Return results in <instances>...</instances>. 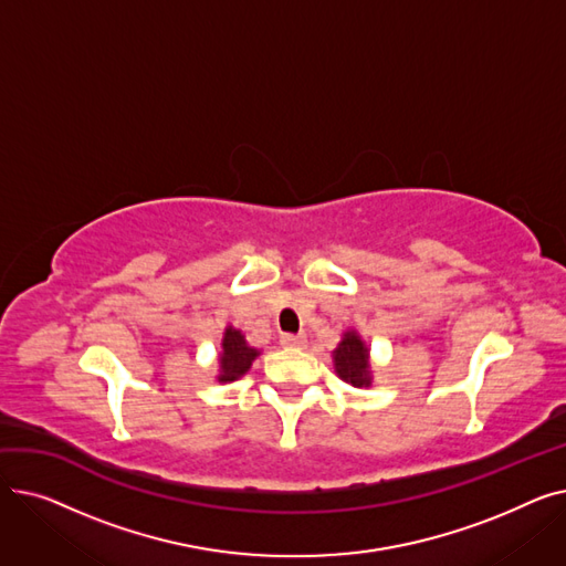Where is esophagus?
<instances>
[{
  "label": "esophagus",
  "instance_id": "1",
  "mask_svg": "<svg viewBox=\"0 0 566 566\" xmlns=\"http://www.w3.org/2000/svg\"><path fill=\"white\" fill-rule=\"evenodd\" d=\"M280 342L284 348H303L307 344V339L303 335H282Z\"/></svg>",
  "mask_w": 566,
  "mask_h": 566
}]
</instances>
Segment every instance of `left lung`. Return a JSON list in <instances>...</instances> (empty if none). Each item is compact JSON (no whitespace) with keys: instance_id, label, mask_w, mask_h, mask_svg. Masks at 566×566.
Masks as SVG:
<instances>
[{"instance_id":"1","label":"left lung","mask_w":566,"mask_h":566,"mask_svg":"<svg viewBox=\"0 0 566 566\" xmlns=\"http://www.w3.org/2000/svg\"><path fill=\"white\" fill-rule=\"evenodd\" d=\"M335 367L339 378L348 380L350 385H369L371 382V369H369V348L365 342L355 335L346 333L342 344L335 350Z\"/></svg>"}]
</instances>
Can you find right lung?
Wrapping results in <instances>:
<instances>
[{
    "label": "right lung",
    "instance_id": "obj_1",
    "mask_svg": "<svg viewBox=\"0 0 566 566\" xmlns=\"http://www.w3.org/2000/svg\"><path fill=\"white\" fill-rule=\"evenodd\" d=\"M256 355H259V350L248 346L241 331L227 328L224 339H222V353H220L222 374L218 380L227 382V380H235L238 376H243L252 367V360L256 358Z\"/></svg>",
    "mask_w": 566,
    "mask_h": 566
}]
</instances>
